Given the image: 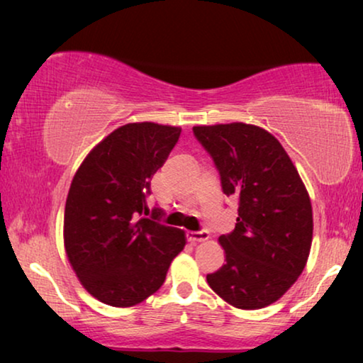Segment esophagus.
Returning <instances> with one entry per match:
<instances>
[{
    "mask_svg": "<svg viewBox=\"0 0 363 363\" xmlns=\"http://www.w3.org/2000/svg\"><path fill=\"white\" fill-rule=\"evenodd\" d=\"M208 238H210V235H208L206 231H190V233H186V240L193 242V245H196V242L208 241Z\"/></svg>",
    "mask_w": 363,
    "mask_h": 363,
    "instance_id": "obj_1",
    "label": "esophagus"
}]
</instances>
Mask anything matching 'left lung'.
<instances>
[{"mask_svg": "<svg viewBox=\"0 0 363 363\" xmlns=\"http://www.w3.org/2000/svg\"><path fill=\"white\" fill-rule=\"evenodd\" d=\"M220 172L226 196L240 201L236 226L220 236L226 262L208 284L238 309L255 311L289 291L312 245V205L294 163L264 128L233 122L193 127Z\"/></svg>", "mask_w": 363, "mask_h": 363, "instance_id": "1", "label": "left lung"}]
</instances>
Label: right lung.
<instances>
[{"label":"right lung","mask_w":363,"mask_h":363,"mask_svg":"<svg viewBox=\"0 0 363 363\" xmlns=\"http://www.w3.org/2000/svg\"><path fill=\"white\" fill-rule=\"evenodd\" d=\"M182 128L127 123L99 142L72 178L64 211V247L89 294L112 307H132L160 289L185 233L148 210L150 180L170 155ZM150 216V218H147Z\"/></svg>","instance_id":"obj_1"}]
</instances>
